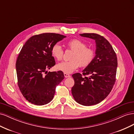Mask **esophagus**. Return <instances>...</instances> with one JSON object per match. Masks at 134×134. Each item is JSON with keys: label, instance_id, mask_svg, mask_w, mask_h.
<instances>
[{"label": "esophagus", "instance_id": "1", "mask_svg": "<svg viewBox=\"0 0 134 134\" xmlns=\"http://www.w3.org/2000/svg\"><path fill=\"white\" fill-rule=\"evenodd\" d=\"M64 76L65 77V78H70V75L69 74H67V73H64Z\"/></svg>", "mask_w": 134, "mask_h": 134}]
</instances>
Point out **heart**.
I'll list each match as a JSON object with an SVG mask.
<instances>
[{
  "label": "heart",
  "mask_w": 134,
  "mask_h": 134,
  "mask_svg": "<svg viewBox=\"0 0 134 134\" xmlns=\"http://www.w3.org/2000/svg\"><path fill=\"white\" fill-rule=\"evenodd\" d=\"M68 49L73 51L69 62H65L58 64L56 69L65 73H71L80 67H86L93 62L95 56L94 50L87 47L86 44L81 40L74 38L66 43ZM64 52L60 44L56 43L51 48L52 56L58 61H61L64 56Z\"/></svg>",
  "instance_id": "obj_1"
}]
</instances>
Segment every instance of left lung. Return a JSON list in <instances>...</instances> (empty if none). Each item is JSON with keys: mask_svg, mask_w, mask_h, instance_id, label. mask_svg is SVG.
<instances>
[{"mask_svg": "<svg viewBox=\"0 0 134 134\" xmlns=\"http://www.w3.org/2000/svg\"><path fill=\"white\" fill-rule=\"evenodd\" d=\"M80 35L95 40L96 55L82 74L77 72L72 75L74 85L71 93L76 102L89 106L100 102L112 90L116 81L117 59L111 44L103 36L94 33Z\"/></svg>", "mask_w": 134, "mask_h": 134, "instance_id": "8db88e82", "label": "left lung"}]
</instances>
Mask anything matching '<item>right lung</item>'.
<instances>
[{"label":"right lung","mask_w":134,"mask_h":134,"mask_svg":"<svg viewBox=\"0 0 134 134\" xmlns=\"http://www.w3.org/2000/svg\"><path fill=\"white\" fill-rule=\"evenodd\" d=\"M65 37L58 34H41L32 36L22 47L16 62V71L19 90L29 102L41 106L53 99L56 87L64 75L62 71L46 70L55 65L52 46Z\"/></svg>","instance_id":"add662e5"}]
</instances>
